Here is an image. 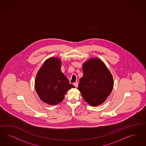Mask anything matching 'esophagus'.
Masks as SVG:
<instances>
[{
  "label": "esophagus",
  "mask_w": 146,
  "mask_h": 146,
  "mask_svg": "<svg viewBox=\"0 0 146 146\" xmlns=\"http://www.w3.org/2000/svg\"><path fill=\"white\" fill-rule=\"evenodd\" d=\"M73 84H74V86H75V87H78V83L77 82H74V83Z\"/></svg>",
  "instance_id": "obj_1"
}]
</instances>
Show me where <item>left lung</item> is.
Here are the masks:
<instances>
[{
  "label": "left lung",
  "instance_id": "left-lung-1",
  "mask_svg": "<svg viewBox=\"0 0 146 146\" xmlns=\"http://www.w3.org/2000/svg\"><path fill=\"white\" fill-rule=\"evenodd\" d=\"M83 76L78 89L84 101L90 106L101 105L110 95L113 79L110 71L100 59L91 58L82 65Z\"/></svg>",
  "mask_w": 146,
  "mask_h": 146
}]
</instances>
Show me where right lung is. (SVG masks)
<instances>
[{
  "mask_svg": "<svg viewBox=\"0 0 146 146\" xmlns=\"http://www.w3.org/2000/svg\"><path fill=\"white\" fill-rule=\"evenodd\" d=\"M61 65L62 61L59 58H49L36 74V92L41 101L49 105L61 103L68 90L75 87L62 73Z\"/></svg>",
  "mask_w": 146,
  "mask_h": 146,
  "instance_id": "1",
  "label": "right lung"
}]
</instances>
